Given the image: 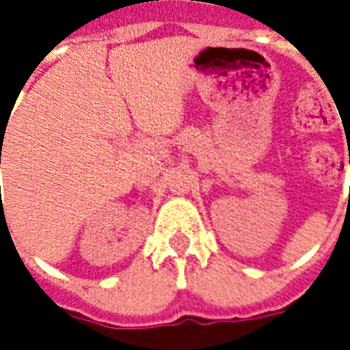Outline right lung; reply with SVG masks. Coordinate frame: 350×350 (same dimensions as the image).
I'll return each mask as SVG.
<instances>
[{
  "label": "right lung",
  "instance_id": "add662e5",
  "mask_svg": "<svg viewBox=\"0 0 350 350\" xmlns=\"http://www.w3.org/2000/svg\"><path fill=\"white\" fill-rule=\"evenodd\" d=\"M0 163H1V161H0Z\"/></svg>",
  "mask_w": 350,
  "mask_h": 350
}]
</instances>
